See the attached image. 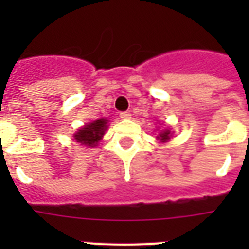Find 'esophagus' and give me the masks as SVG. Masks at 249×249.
I'll use <instances>...</instances> for the list:
<instances>
[{
	"label": "esophagus",
	"mask_w": 249,
	"mask_h": 249,
	"mask_svg": "<svg viewBox=\"0 0 249 249\" xmlns=\"http://www.w3.org/2000/svg\"><path fill=\"white\" fill-rule=\"evenodd\" d=\"M130 112H128V111H125V112H120V117L121 119H130Z\"/></svg>",
	"instance_id": "obj_1"
}]
</instances>
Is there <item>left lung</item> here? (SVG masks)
Returning a JSON list of instances; mask_svg holds the SVG:
<instances>
[{
	"mask_svg": "<svg viewBox=\"0 0 249 249\" xmlns=\"http://www.w3.org/2000/svg\"><path fill=\"white\" fill-rule=\"evenodd\" d=\"M158 138L163 141V142H165V141H168L170 138V132H169V130H164V132L160 133Z\"/></svg>",
	"mask_w": 249,
	"mask_h": 249,
	"instance_id": "obj_1",
	"label": "left lung"
}]
</instances>
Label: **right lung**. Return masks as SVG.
I'll return each instance as SVG.
<instances>
[{"mask_svg":"<svg viewBox=\"0 0 249 249\" xmlns=\"http://www.w3.org/2000/svg\"><path fill=\"white\" fill-rule=\"evenodd\" d=\"M106 124H107L106 119H99V120L86 124L84 128H81L76 133L75 140L85 146H90V147L97 146L99 140H102V137L105 134L106 128H107Z\"/></svg>","mask_w":249,"mask_h":249,"instance_id":"obj_1","label":"right lung"}]
</instances>
